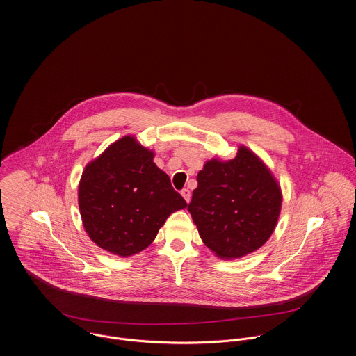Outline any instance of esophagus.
<instances>
[{"label":"esophagus","instance_id":"esophagus-1","mask_svg":"<svg viewBox=\"0 0 356 356\" xmlns=\"http://www.w3.org/2000/svg\"><path fill=\"white\" fill-rule=\"evenodd\" d=\"M181 194H182V197L185 198V201L189 202V200H191V191H189V189H184V191L181 192Z\"/></svg>","mask_w":356,"mask_h":356}]
</instances>
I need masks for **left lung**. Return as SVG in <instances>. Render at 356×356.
<instances>
[{"mask_svg":"<svg viewBox=\"0 0 356 356\" xmlns=\"http://www.w3.org/2000/svg\"><path fill=\"white\" fill-rule=\"evenodd\" d=\"M188 211L198 234L220 259H239L272 235L282 192L268 167L245 147L228 162L212 159L197 175Z\"/></svg>","mask_w":356,"mask_h":356,"instance_id":"1","label":"left lung"}]
</instances>
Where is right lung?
Instances as JSON below:
<instances>
[{
	"instance_id": "1",
	"label": "right lung",
	"mask_w": 356,
	"mask_h": 356,
	"mask_svg": "<svg viewBox=\"0 0 356 356\" xmlns=\"http://www.w3.org/2000/svg\"><path fill=\"white\" fill-rule=\"evenodd\" d=\"M154 161L127 136L90 163L79 185L83 225L99 248L128 257L148 248L165 219L188 204Z\"/></svg>"
}]
</instances>
